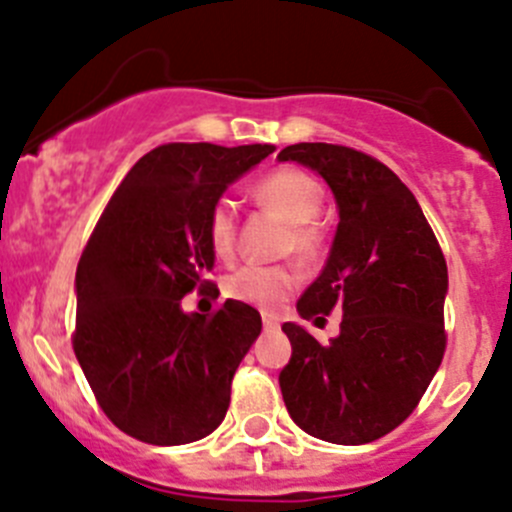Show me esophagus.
Returning <instances> with one entry per match:
<instances>
[{
	"label": "esophagus",
	"mask_w": 512,
	"mask_h": 512,
	"mask_svg": "<svg viewBox=\"0 0 512 512\" xmlns=\"http://www.w3.org/2000/svg\"><path fill=\"white\" fill-rule=\"evenodd\" d=\"M262 322H265V327H277V317L272 315V312H265V315H262Z\"/></svg>",
	"instance_id": "esophagus-1"
}]
</instances>
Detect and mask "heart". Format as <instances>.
I'll return each instance as SVG.
<instances>
[{
    "instance_id": "b5f03b06",
    "label": "heart",
    "mask_w": 512,
    "mask_h": 512,
    "mask_svg": "<svg viewBox=\"0 0 512 512\" xmlns=\"http://www.w3.org/2000/svg\"><path fill=\"white\" fill-rule=\"evenodd\" d=\"M257 202L275 210L287 222L285 252L297 260H315L322 237L315 217L322 210V185L302 170H277L255 185ZM210 247L220 260H230L235 252L237 220L230 202H217L207 220ZM297 285V272L287 265H245L225 277V292L247 305L272 310L290 297Z\"/></svg>"
}]
</instances>
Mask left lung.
Instances as JSON below:
<instances>
[{"instance_id":"obj_1","label":"left lung","mask_w":512,"mask_h":512,"mask_svg":"<svg viewBox=\"0 0 512 512\" xmlns=\"http://www.w3.org/2000/svg\"><path fill=\"white\" fill-rule=\"evenodd\" d=\"M330 187L337 230L325 267L297 302L302 320L342 312L320 345L285 322L292 357L280 372L297 428L335 445H365L415 410L445 352L448 265L413 192L393 170L340 145L300 142L277 155Z\"/></svg>"}]
</instances>
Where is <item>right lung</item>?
<instances>
[{"instance_id":"obj_1","label":"right lung","mask_w":512,"mask_h":512,"mask_svg":"<svg viewBox=\"0 0 512 512\" xmlns=\"http://www.w3.org/2000/svg\"><path fill=\"white\" fill-rule=\"evenodd\" d=\"M272 152L210 142L147 152L84 247L74 355L104 415L142 443H195L225 420L232 375L262 317L240 300L212 317L185 312L182 297L212 285V207Z\"/></svg>"}]
</instances>
